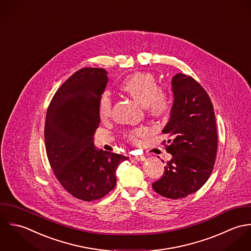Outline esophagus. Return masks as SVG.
Wrapping results in <instances>:
<instances>
[{
    "label": "esophagus",
    "mask_w": 251,
    "mask_h": 251,
    "mask_svg": "<svg viewBox=\"0 0 251 251\" xmlns=\"http://www.w3.org/2000/svg\"><path fill=\"white\" fill-rule=\"evenodd\" d=\"M132 158L137 161H145L146 160V157L144 155H136V156H133Z\"/></svg>",
    "instance_id": "34e87169"
}]
</instances>
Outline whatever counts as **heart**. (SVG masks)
<instances>
[{
    "label": "heart",
    "instance_id": "b5f03b06",
    "mask_svg": "<svg viewBox=\"0 0 251 251\" xmlns=\"http://www.w3.org/2000/svg\"><path fill=\"white\" fill-rule=\"evenodd\" d=\"M120 90L131 96L134 100L144 104L147 111L154 117L168 116L173 109L172 96L160 89L159 82L151 73H135L125 78L119 85ZM112 109V100L107 93H103L98 103V113L100 119L109 117ZM144 127L136 128L125 134L128 142L135 144L138 139L147 135Z\"/></svg>",
    "mask_w": 251,
    "mask_h": 251
}]
</instances>
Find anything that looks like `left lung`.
<instances>
[{
  "mask_svg": "<svg viewBox=\"0 0 251 251\" xmlns=\"http://www.w3.org/2000/svg\"><path fill=\"white\" fill-rule=\"evenodd\" d=\"M172 86L175 100L171 118L162 131L171 139L162 144L173 157L152 188L161 196L176 200L198 191L211 175L217 130L212 102L193 77L177 74Z\"/></svg>",
  "mask_w": 251,
  "mask_h": 251,
  "instance_id": "1",
  "label": "left lung"
}]
</instances>
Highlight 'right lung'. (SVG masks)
<instances>
[{"label": "right lung", "instance_id": "right-lung-1", "mask_svg": "<svg viewBox=\"0 0 251 251\" xmlns=\"http://www.w3.org/2000/svg\"><path fill=\"white\" fill-rule=\"evenodd\" d=\"M108 77L100 68H83L56 91L45 125L47 155L57 180L79 200H99L116 184L115 171L129 157L97 151L98 103Z\"/></svg>", "mask_w": 251, "mask_h": 251}]
</instances>
